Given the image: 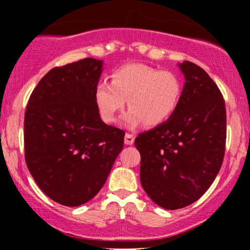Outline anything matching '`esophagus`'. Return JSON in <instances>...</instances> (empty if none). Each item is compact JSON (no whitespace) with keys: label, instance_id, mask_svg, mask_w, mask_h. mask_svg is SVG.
Returning <instances> with one entry per match:
<instances>
[{"label":"esophagus","instance_id":"esophagus-1","mask_svg":"<svg viewBox=\"0 0 250 250\" xmlns=\"http://www.w3.org/2000/svg\"><path fill=\"white\" fill-rule=\"evenodd\" d=\"M134 141H135V136L133 134H129V133L125 134V145H129V146L133 145Z\"/></svg>","mask_w":250,"mask_h":250}]
</instances>
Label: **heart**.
Returning a JSON list of instances; mask_svg holds the SVG:
<instances>
[{"instance_id": "b5f03b06", "label": "heart", "mask_w": 250, "mask_h": 250, "mask_svg": "<svg viewBox=\"0 0 250 250\" xmlns=\"http://www.w3.org/2000/svg\"><path fill=\"white\" fill-rule=\"evenodd\" d=\"M181 94L182 82L177 74L142 63H129L111 73L110 83H99L94 96L105 122L115 121L128 100L130 110L125 116L127 125L136 127L145 122L148 127H156L174 115Z\"/></svg>"}]
</instances>
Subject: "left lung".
Returning a JSON list of instances; mask_svg holds the SVG:
<instances>
[{
    "mask_svg": "<svg viewBox=\"0 0 250 250\" xmlns=\"http://www.w3.org/2000/svg\"><path fill=\"white\" fill-rule=\"evenodd\" d=\"M185 87L174 115L137 135L140 180L148 196L165 209H180L202 196L222 166L226 104L219 87L193 62L180 64Z\"/></svg>",
    "mask_w": 250,
    "mask_h": 250,
    "instance_id": "left-lung-1",
    "label": "left lung"
}]
</instances>
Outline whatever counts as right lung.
<instances>
[{"mask_svg": "<svg viewBox=\"0 0 250 250\" xmlns=\"http://www.w3.org/2000/svg\"><path fill=\"white\" fill-rule=\"evenodd\" d=\"M102 61L55 67L40 80L24 114V157L41 190L60 205L77 207L103 187L125 140L102 122L95 89Z\"/></svg>", "mask_w": 250, "mask_h": 250, "instance_id": "add662e5", "label": "right lung"}]
</instances>
